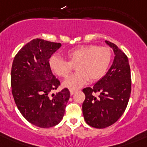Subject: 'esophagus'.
<instances>
[{
	"label": "esophagus",
	"instance_id": "obj_1",
	"mask_svg": "<svg viewBox=\"0 0 147 147\" xmlns=\"http://www.w3.org/2000/svg\"><path fill=\"white\" fill-rule=\"evenodd\" d=\"M75 91H73V90H70V94H71V95H73L74 94H75Z\"/></svg>",
	"mask_w": 147,
	"mask_h": 147
}]
</instances>
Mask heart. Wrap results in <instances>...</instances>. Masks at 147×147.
<instances>
[{"instance_id":"heart-1","label":"heart","mask_w":147,"mask_h":147,"mask_svg":"<svg viewBox=\"0 0 147 147\" xmlns=\"http://www.w3.org/2000/svg\"><path fill=\"white\" fill-rule=\"evenodd\" d=\"M111 51L108 47L82 46L70 49L66 53L69 62L59 55H52L49 65L53 73L59 77H66L73 67L78 72L71 75L63 82L69 89L76 90L88 81L99 80L105 76L111 61Z\"/></svg>"}]
</instances>
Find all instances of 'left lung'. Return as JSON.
<instances>
[{"label": "left lung", "mask_w": 147, "mask_h": 147, "mask_svg": "<svg viewBox=\"0 0 147 147\" xmlns=\"http://www.w3.org/2000/svg\"><path fill=\"white\" fill-rule=\"evenodd\" d=\"M114 53L111 66L93 88L82 90L85 99L83 116L91 127L102 129L117 121L127 106L131 92L130 68L127 55L116 45L105 40ZM98 92L96 97L94 93Z\"/></svg>", "instance_id": "1"}]
</instances>
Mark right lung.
Returning a JSON list of instances; mask_svg holds the SVG:
<instances>
[{
  "label": "right lung",
  "mask_w": 147,
  "mask_h": 147,
  "mask_svg": "<svg viewBox=\"0 0 147 147\" xmlns=\"http://www.w3.org/2000/svg\"><path fill=\"white\" fill-rule=\"evenodd\" d=\"M61 43L35 39L17 53L11 69L12 94L17 107L26 121L41 128L57 125L63 118L70 98L68 88L52 94L59 86L49 65Z\"/></svg>",
  "instance_id": "right-lung-1"
}]
</instances>
